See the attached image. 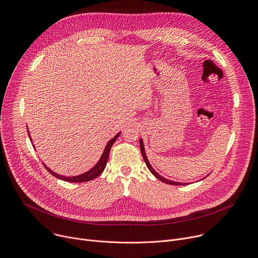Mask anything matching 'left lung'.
<instances>
[{
  "instance_id": "obj_1",
  "label": "left lung",
  "mask_w": 258,
  "mask_h": 258,
  "mask_svg": "<svg viewBox=\"0 0 258 258\" xmlns=\"http://www.w3.org/2000/svg\"><path fill=\"white\" fill-rule=\"evenodd\" d=\"M140 148H141V152H142V156H143V158H144V161L146 162V165H147V167L149 168V170L152 172V174L153 175H155L159 180H161V181H163V182H165V183H169V185H175V186H182V185H185V183L183 182H177V181H173V180H169V179H167V178H165V177H163V176H161L158 172H156V170L152 167V165L150 164V162H149V160H148V158H147V156H146V153H145V148H144V144H143V141H142V139H140Z\"/></svg>"
}]
</instances>
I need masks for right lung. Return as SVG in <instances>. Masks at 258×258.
<instances>
[{"label":"right lung","mask_w":258,"mask_h":258,"mask_svg":"<svg viewBox=\"0 0 258 258\" xmlns=\"http://www.w3.org/2000/svg\"><path fill=\"white\" fill-rule=\"evenodd\" d=\"M27 132H28V130H27ZM119 135H120V133H118L113 139H111V140H110V141L107 143V145H106V147H105V149H104V152H103V154H102L100 160L97 162V164H96L92 169H90L89 171H87V172H85V173H83V174H80V175H77V176H63V175L57 174L56 172L52 171L49 167H47L44 163H43V164H44L45 168H46L52 175H54L55 177H57V178H59V179L65 180V181H69V182H85V181L92 180V179L96 178L97 176H99V175L103 172V170H104V168H105V166H106V163H107V161H108L110 149H111L112 145H113L114 142L117 140V138L119 137ZM28 136H29V133H28ZM29 139H30V141H31L30 136H29Z\"/></svg>","instance_id":"add662e5"}]
</instances>
